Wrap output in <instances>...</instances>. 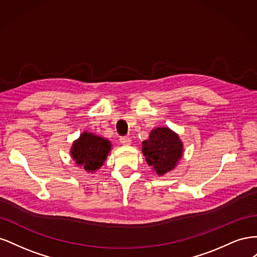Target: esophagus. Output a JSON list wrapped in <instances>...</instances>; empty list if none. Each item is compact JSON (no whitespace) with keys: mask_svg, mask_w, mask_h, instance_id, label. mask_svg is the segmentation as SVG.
I'll list each match as a JSON object with an SVG mask.
<instances>
[{"mask_svg":"<svg viewBox=\"0 0 257 257\" xmlns=\"http://www.w3.org/2000/svg\"><path fill=\"white\" fill-rule=\"evenodd\" d=\"M120 143L123 146H128L132 143V139L130 137H126V136H122V137H120Z\"/></svg>","mask_w":257,"mask_h":257,"instance_id":"34e87169","label":"esophagus"}]
</instances>
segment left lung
<instances>
[{"mask_svg":"<svg viewBox=\"0 0 257 257\" xmlns=\"http://www.w3.org/2000/svg\"><path fill=\"white\" fill-rule=\"evenodd\" d=\"M143 153L148 165L162 176L176 167L182 158L183 145L170 128L157 127L151 131L149 139L143 142Z\"/></svg>","mask_w":257,"mask_h":257,"instance_id":"8db88e82","label":"left lung"}]
</instances>
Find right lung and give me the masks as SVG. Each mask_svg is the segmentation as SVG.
Here are the masks:
<instances>
[{
  "instance_id": "right-lung-1",
  "label": "right lung",
  "mask_w": 257,
  "mask_h": 257,
  "mask_svg": "<svg viewBox=\"0 0 257 257\" xmlns=\"http://www.w3.org/2000/svg\"><path fill=\"white\" fill-rule=\"evenodd\" d=\"M110 150L111 144L108 139L83 132L74 142L71 155L77 165L82 166L89 173H93L104 164Z\"/></svg>"
}]
</instances>
